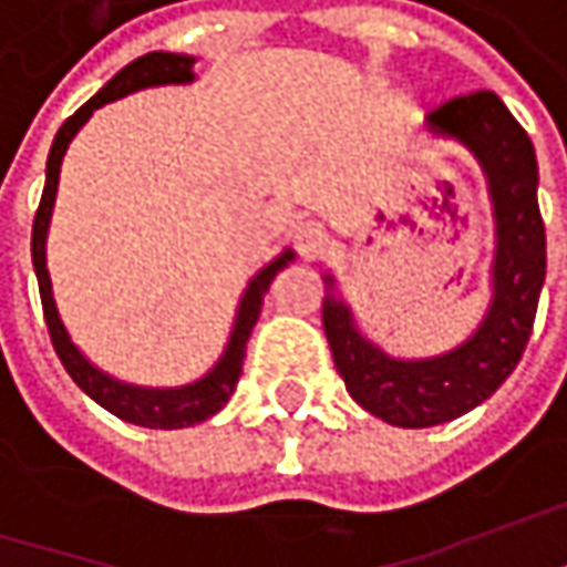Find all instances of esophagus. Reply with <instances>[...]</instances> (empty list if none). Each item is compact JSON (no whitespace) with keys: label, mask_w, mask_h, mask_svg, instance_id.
<instances>
[{"label":"esophagus","mask_w":567,"mask_h":567,"mask_svg":"<svg viewBox=\"0 0 567 567\" xmlns=\"http://www.w3.org/2000/svg\"><path fill=\"white\" fill-rule=\"evenodd\" d=\"M293 239L302 258H318L324 251V246H328V229H324V224H318V220H306V224L296 227Z\"/></svg>","instance_id":"esophagus-1"}]
</instances>
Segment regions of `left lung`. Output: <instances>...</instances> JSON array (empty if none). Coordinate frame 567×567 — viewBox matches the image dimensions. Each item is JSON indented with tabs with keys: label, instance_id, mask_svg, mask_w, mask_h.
I'll list each match as a JSON object with an SVG mask.
<instances>
[{
	"label": "left lung",
	"instance_id": "left-lung-1",
	"mask_svg": "<svg viewBox=\"0 0 567 567\" xmlns=\"http://www.w3.org/2000/svg\"><path fill=\"white\" fill-rule=\"evenodd\" d=\"M435 135L473 151L495 210L492 302L483 324L457 350L432 360H394L362 338L350 306L324 296L321 324L350 398L403 429L447 423L495 394L524 357L546 280V227L536 202V154L527 132L492 91L445 100L429 116ZM334 287V277H324Z\"/></svg>",
	"mask_w": 567,
	"mask_h": 567
}]
</instances>
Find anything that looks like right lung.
<instances>
[{"instance_id": "right-lung-1", "label": "right lung", "mask_w": 567, "mask_h": 567, "mask_svg": "<svg viewBox=\"0 0 567 567\" xmlns=\"http://www.w3.org/2000/svg\"><path fill=\"white\" fill-rule=\"evenodd\" d=\"M192 65H195L192 55H142V59L128 62L120 75L110 78L94 97L87 100L81 110H75V116H69V120L62 122V128L55 132L53 147H50L47 186H43V198H40V207H37L31 233L33 271H37V284H40V302H43V318H47V328H50L55 357L62 360L65 372L72 375V381H75L91 401H97L103 410H110L113 416H120L125 423L144 425V429H183V425L205 423L217 410L227 406V401L233 398V388H236V381L243 375L246 340H249L251 328L258 321L265 293H268L274 277L293 261V251L287 249L284 255H277L271 265H265L261 271L251 277L246 293L239 299L236 321H233L227 350H224L220 362L207 372L205 379L183 384V388H138V384H125V381L100 372L97 365H91V362L81 357V350L72 343V338H69V331H65V324L59 318V309H55L53 284H50V271H47V229H50V214H53L55 205V186H59V166H62V157H65V147L78 135V128L91 120V113L100 110L103 103H113V100L125 97L132 91H142V87L188 84V81H195Z\"/></svg>"}]
</instances>
